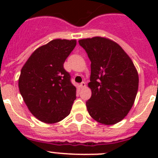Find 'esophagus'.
Returning a JSON list of instances; mask_svg holds the SVG:
<instances>
[{"label": "esophagus", "instance_id": "1", "mask_svg": "<svg viewBox=\"0 0 158 158\" xmlns=\"http://www.w3.org/2000/svg\"><path fill=\"white\" fill-rule=\"evenodd\" d=\"M80 86H81V89H83V88H85L86 86V84H85V82H81V85H80Z\"/></svg>", "mask_w": 158, "mask_h": 158}]
</instances>
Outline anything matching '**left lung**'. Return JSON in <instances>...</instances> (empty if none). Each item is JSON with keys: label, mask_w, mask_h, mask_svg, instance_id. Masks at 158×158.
Listing matches in <instances>:
<instances>
[{"label": "left lung", "mask_w": 158, "mask_h": 158, "mask_svg": "<svg viewBox=\"0 0 158 158\" xmlns=\"http://www.w3.org/2000/svg\"><path fill=\"white\" fill-rule=\"evenodd\" d=\"M91 61L88 86L92 91L86 107L92 118L113 125L127 116L135 103L139 74L132 60L118 43L96 36L79 40Z\"/></svg>", "instance_id": "left-lung-1"}]
</instances>
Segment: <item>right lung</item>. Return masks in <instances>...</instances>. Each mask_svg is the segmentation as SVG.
Segmentation results:
<instances>
[{
	"instance_id": "right-lung-1",
	"label": "right lung",
	"mask_w": 158,
	"mask_h": 158,
	"mask_svg": "<svg viewBox=\"0 0 158 158\" xmlns=\"http://www.w3.org/2000/svg\"><path fill=\"white\" fill-rule=\"evenodd\" d=\"M76 40H54L37 48L22 67L19 90L27 108L39 120L54 123L70 113L76 88L63 64Z\"/></svg>"
}]
</instances>
